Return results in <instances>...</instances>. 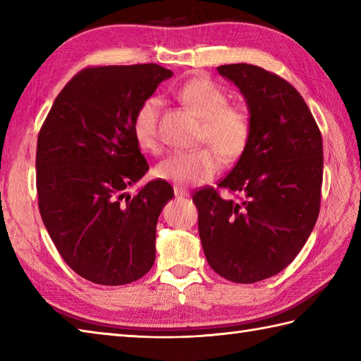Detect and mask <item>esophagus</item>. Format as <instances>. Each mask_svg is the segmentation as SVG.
<instances>
[{"instance_id": "34e87169", "label": "esophagus", "mask_w": 361, "mask_h": 361, "mask_svg": "<svg viewBox=\"0 0 361 361\" xmlns=\"http://www.w3.org/2000/svg\"><path fill=\"white\" fill-rule=\"evenodd\" d=\"M173 192H175V197L176 198H181V197H189V192L186 189H183V188H178V186H175L173 188Z\"/></svg>"}]
</instances>
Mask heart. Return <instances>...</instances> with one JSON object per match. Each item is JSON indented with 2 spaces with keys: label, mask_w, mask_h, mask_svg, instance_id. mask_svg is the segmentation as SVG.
<instances>
[{
  "label": "heart",
  "mask_w": 361,
  "mask_h": 361,
  "mask_svg": "<svg viewBox=\"0 0 361 361\" xmlns=\"http://www.w3.org/2000/svg\"><path fill=\"white\" fill-rule=\"evenodd\" d=\"M180 101L202 118L200 141L211 145L195 150H178L159 161L155 172L166 181L194 186L211 180L221 167V156L239 158L251 135V114L247 106L228 104V96L206 75L188 79L176 90ZM158 97H149L137 106L133 118V135L140 147L147 152L159 149Z\"/></svg>",
  "instance_id": "b5f03b06"
}]
</instances>
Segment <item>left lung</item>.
<instances>
[{
	"label": "left lung",
	"mask_w": 361,
	"mask_h": 361,
	"mask_svg": "<svg viewBox=\"0 0 361 361\" xmlns=\"http://www.w3.org/2000/svg\"><path fill=\"white\" fill-rule=\"evenodd\" d=\"M251 114L247 149L219 188L242 194L224 200L214 188L194 194L206 260L221 278L252 283L282 271L317 224L323 185V140L293 85L264 68L221 65Z\"/></svg>",
	"instance_id": "left-lung-1"
}]
</instances>
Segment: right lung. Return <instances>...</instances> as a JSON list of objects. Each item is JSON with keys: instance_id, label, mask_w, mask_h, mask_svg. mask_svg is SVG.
Listing matches in <instances>:
<instances>
[{"instance_id": "1", "label": "right lung", "mask_w": 361, "mask_h": 361, "mask_svg": "<svg viewBox=\"0 0 361 361\" xmlns=\"http://www.w3.org/2000/svg\"><path fill=\"white\" fill-rule=\"evenodd\" d=\"M172 71L157 63L85 68L54 101L37 141L38 209L60 256L101 286L142 278L155 262L157 224L173 189H126L149 164L133 118Z\"/></svg>"}]
</instances>
